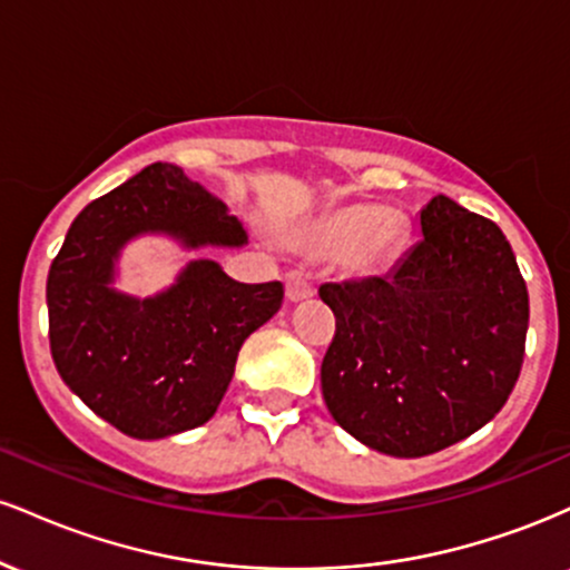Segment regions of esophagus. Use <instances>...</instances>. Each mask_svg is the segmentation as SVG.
Listing matches in <instances>:
<instances>
[{
  "instance_id": "esophagus-1",
  "label": "esophagus",
  "mask_w": 570,
  "mask_h": 570,
  "mask_svg": "<svg viewBox=\"0 0 570 570\" xmlns=\"http://www.w3.org/2000/svg\"><path fill=\"white\" fill-rule=\"evenodd\" d=\"M307 297H313V286L299 273H286V299L289 303H299V299Z\"/></svg>"
}]
</instances>
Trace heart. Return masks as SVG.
<instances>
[{
    "mask_svg": "<svg viewBox=\"0 0 570 570\" xmlns=\"http://www.w3.org/2000/svg\"><path fill=\"white\" fill-rule=\"evenodd\" d=\"M404 240L402 222L391 217L385 206L351 203L311 222L305 244L322 257L343 259L356 276L381 273L396 257Z\"/></svg>",
    "mask_w": 570,
    "mask_h": 570,
    "instance_id": "obj_1",
    "label": "heart"
}]
</instances>
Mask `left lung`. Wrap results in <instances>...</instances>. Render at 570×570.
Returning a JSON list of instances; mask_svg holds the SVG:
<instances>
[{"label": "left lung", "mask_w": 570, "mask_h": 570, "mask_svg": "<svg viewBox=\"0 0 570 570\" xmlns=\"http://www.w3.org/2000/svg\"><path fill=\"white\" fill-rule=\"evenodd\" d=\"M337 332L326 410L377 453L421 458L466 440L507 404L528 332V289L495 222L448 195L385 278L324 284Z\"/></svg>", "instance_id": "obj_1"}]
</instances>
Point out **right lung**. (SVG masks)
<instances>
[{"label":"right lung","mask_w":570,"mask_h":570,"mask_svg":"<svg viewBox=\"0 0 570 570\" xmlns=\"http://www.w3.org/2000/svg\"><path fill=\"white\" fill-rule=\"evenodd\" d=\"M166 235L187 252L240 248L227 206L174 163H153L82 208L48 273L50 353L61 381L134 440L203 426L233 381L244 340L271 322L284 284H240L193 259L168 289L136 297L115 286L130 240Z\"/></svg>","instance_id":"1"}]
</instances>
